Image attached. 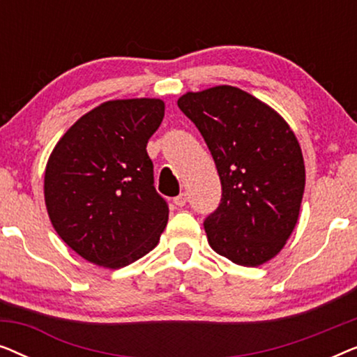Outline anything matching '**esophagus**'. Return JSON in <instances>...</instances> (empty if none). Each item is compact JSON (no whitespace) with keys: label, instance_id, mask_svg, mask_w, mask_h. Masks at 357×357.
I'll return each instance as SVG.
<instances>
[{"label":"esophagus","instance_id":"1","mask_svg":"<svg viewBox=\"0 0 357 357\" xmlns=\"http://www.w3.org/2000/svg\"><path fill=\"white\" fill-rule=\"evenodd\" d=\"M174 203L177 204L178 208L185 206V204H187V193H180L178 197H175V198H174Z\"/></svg>","mask_w":357,"mask_h":357}]
</instances>
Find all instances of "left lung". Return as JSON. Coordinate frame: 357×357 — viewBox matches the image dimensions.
<instances>
[{"label": "left lung", "mask_w": 357, "mask_h": 357, "mask_svg": "<svg viewBox=\"0 0 357 357\" xmlns=\"http://www.w3.org/2000/svg\"><path fill=\"white\" fill-rule=\"evenodd\" d=\"M177 104L202 133L221 178V203L204 219L209 245L237 265H263L284 247L299 218L305 167L296 135L238 87L187 92Z\"/></svg>", "instance_id": "obj_1"}]
</instances>
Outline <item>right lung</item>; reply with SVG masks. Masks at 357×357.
I'll return each mask as SVG.
<instances>
[{"label": "right lung", "mask_w": 357, "mask_h": 357, "mask_svg": "<svg viewBox=\"0 0 357 357\" xmlns=\"http://www.w3.org/2000/svg\"><path fill=\"white\" fill-rule=\"evenodd\" d=\"M164 119L159 99L109 100L58 141L45 204L58 236L87 261L123 268L158 245L167 202L155 192L146 144Z\"/></svg>", "instance_id": "1"}]
</instances>
